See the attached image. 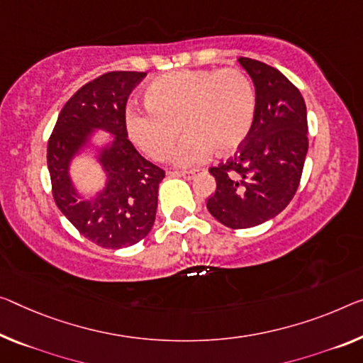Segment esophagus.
Listing matches in <instances>:
<instances>
[{"instance_id": "1", "label": "esophagus", "mask_w": 363, "mask_h": 363, "mask_svg": "<svg viewBox=\"0 0 363 363\" xmlns=\"http://www.w3.org/2000/svg\"><path fill=\"white\" fill-rule=\"evenodd\" d=\"M196 172L198 170H185V172H172V175L174 177H183L186 178V180H193L194 177H196Z\"/></svg>"}]
</instances>
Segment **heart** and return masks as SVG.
<instances>
[{"label": "heart", "instance_id": "heart-1", "mask_svg": "<svg viewBox=\"0 0 363 363\" xmlns=\"http://www.w3.org/2000/svg\"><path fill=\"white\" fill-rule=\"evenodd\" d=\"M149 111H126L133 143L154 160L174 150L180 123L188 135L175 152V164L203 162L216 149L235 150L252 130L256 97L252 81L235 68L178 69L150 81L143 92Z\"/></svg>", "mask_w": 363, "mask_h": 363}]
</instances>
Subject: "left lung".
Listing matches in <instances>:
<instances>
[{"instance_id":"obj_1","label":"left lung","mask_w":363,"mask_h":363,"mask_svg":"<svg viewBox=\"0 0 363 363\" xmlns=\"http://www.w3.org/2000/svg\"><path fill=\"white\" fill-rule=\"evenodd\" d=\"M238 63L255 86V121L237 154L209 169L216 193L208 211L225 227L250 228L274 219L292 201L308 152V125L302 94L281 71L252 58Z\"/></svg>"}]
</instances>
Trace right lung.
Segmentation results:
<instances>
[{
	"instance_id": "right-lung-1",
	"label": "right lung",
	"mask_w": 363,
	"mask_h": 363,
	"mask_svg": "<svg viewBox=\"0 0 363 363\" xmlns=\"http://www.w3.org/2000/svg\"><path fill=\"white\" fill-rule=\"evenodd\" d=\"M146 72L111 71L82 86L60 111L50 136L47 164L61 213L99 247H131L147 235L157 213L164 170L149 162L128 139L126 102ZM99 130L111 136L102 145ZM92 155L106 175L104 186L86 197L70 177L72 162Z\"/></svg>"
}]
</instances>
